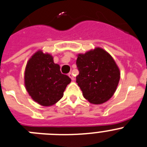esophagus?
I'll use <instances>...</instances> for the list:
<instances>
[{"label": "esophagus", "instance_id": "obj_1", "mask_svg": "<svg viewBox=\"0 0 147 147\" xmlns=\"http://www.w3.org/2000/svg\"><path fill=\"white\" fill-rule=\"evenodd\" d=\"M68 75H69V77L72 79V81H74V80H75V77H74L73 74H72V72H69V73L68 74Z\"/></svg>", "mask_w": 147, "mask_h": 147}]
</instances>
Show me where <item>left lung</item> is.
<instances>
[{"instance_id":"left-lung-1","label":"left lung","mask_w":147,"mask_h":147,"mask_svg":"<svg viewBox=\"0 0 147 147\" xmlns=\"http://www.w3.org/2000/svg\"><path fill=\"white\" fill-rule=\"evenodd\" d=\"M76 82L83 95L91 104H100L114 95L120 80V71L112 56L101 48L79 54L76 61Z\"/></svg>"}]
</instances>
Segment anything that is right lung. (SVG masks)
Segmentation results:
<instances>
[{
  "label": "right lung",
  "instance_id": "1",
  "mask_svg": "<svg viewBox=\"0 0 147 147\" xmlns=\"http://www.w3.org/2000/svg\"><path fill=\"white\" fill-rule=\"evenodd\" d=\"M25 86L33 100L42 106H52L63 95L71 79L61 73L60 66L49 54L38 51L29 60L24 75Z\"/></svg>",
  "mask_w": 147,
  "mask_h": 147
}]
</instances>
